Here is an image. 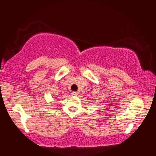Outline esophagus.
Here are the masks:
<instances>
[{"mask_svg": "<svg viewBox=\"0 0 156 156\" xmlns=\"http://www.w3.org/2000/svg\"><path fill=\"white\" fill-rule=\"evenodd\" d=\"M72 95H73V96H77V95L78 94V93L77 92H73L71 93Z\"/></svg>", "mask_w": 156, "mask_h": 156, "instance_id": "1", "label": "esophagus"}]
</instances>
